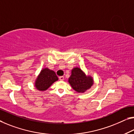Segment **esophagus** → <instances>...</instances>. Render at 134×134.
Segmentation results:
<instances>
[{
  "label": "esophagus",
  "instance_id": "1",
  "mask_svg": "<svg viewBox=\"0 0 134 134\" xmlns=\"http://www.w3.org/2000/svg\"><path fill=\"white\" fill-rule=\"evenodd\" d=\"M59 80H60V81H63V80H64V77L60 76V77H59Z\"/></svg>",
  "mask_w": 134,
  "mask_h": 134
}]
</instances>
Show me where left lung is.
Instances as JSON below:
<instances>
[{"mask_svg": "<svg viewBox=\"0 0 134 134\" xmlns=\"http://www.w3.org/2000/svg\"><path fill=\"white\" fill-rule=\"evenodd\" d=\"M68 82L73 89L78 93H84L91 87L94 83L92 76L86 75L81 68H74Z\"/></svg>", "mask_w": 134, "mask_h": 134, "instance_id": "left-lung-1", "label": "left lung"}]
</instances>
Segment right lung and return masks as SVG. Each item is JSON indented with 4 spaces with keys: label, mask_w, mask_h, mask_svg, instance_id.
<instances>
[{
    "label": "right lung",
    "mask_w": 134,
    "mask_h": 134,
    "mask_svg": "<svg viewBox=\"0 0 134 134\" xmlns=\"http://www.w3.org/2000/svg\"><path fill=\"white\" fill-rule=\"evenodd\" d=\"M59 80L55 72L46 68L41 70L35 82V86L40 91H45Z\"/></svg>",
    "instance_id": "1"
}]
</instances>
